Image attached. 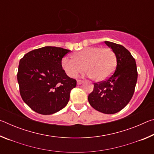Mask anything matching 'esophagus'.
Listing matches in <instances>:
<instances>
[{
    "instance_id": "34e87169",
    "label": "esophagus",
    "mask_w": 154,
    "mask_h": 154,
    "mask_svg": "<svg viewBox=\"0 0 154 154\" xmlns=\"http://www.w3.org/2000/svg\"><path fill=\"white\" fill-rule=\"evenodd\" d=\"M83 83V81H82V80H77V85H81V84H82Z\"/></svg>"
}]
</instances>
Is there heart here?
Instances as JSON below:
<instances>
[{
  "label": "heart",
  "instance_id": "1",
  "mask_svg": "<svg viewBox=\"0 0 154 154\" xmlns=\"http://www.w3.org/2000/svg\"><path fill=\"white\" fill-rule=\"evenodd\" d=\"M72 59L64 57L62 66L71 77H75L83 71V66L88 77L96 82L107 79L114 72L116 67V54L111 49L100 47H88L72 56Z\"/></svg>",
  "mask_w": 154,
  "mask_h": 154
}]
</instances>
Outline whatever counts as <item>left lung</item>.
Wrapping results in <instances>:
<instances>
[{
  "label": "left lung",
  "mask_w": 154,
  "mask_h": 154,
  "mask_svg": "<svg viewBox=\"0 0 154 154\" xmlns=\"http://www.w3.org/2000/svg\"><path fill=\"white\" fill-rule=\"evenodd\" d=\"M105 43L116 54V71L109 79L94 83L88 101L96 111L113 114L123 109L131 100L138 73L135 60L127 49L110 41H105Z\"/></svg>",
  "instance_id": "left-lung-1"
}]
</instances>
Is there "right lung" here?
I'll use <instances>...</instances> for the list:
<instances>
[{
  "instance_id": "right-lung-1",
  "label": "right lung",
  "mask_w": 154,
  "mask_h": 154,
  "mask_svg": "<svg viewBox=\"0 0 154 154\" xmlns=\"http://www.w3.org/2000/svg\"><path fill=\"white\" fill-rule=\"evenodd\" d=\"M69 49L46 46L28 52L20 60L17 82L22 98L38 113L51 115L66 106L77 81L62 69Z\"/></svg>"
}]
</instances>
